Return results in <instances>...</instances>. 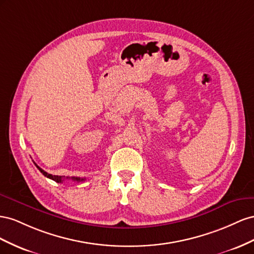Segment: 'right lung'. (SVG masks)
<instances>
[{
  "label": "right lung",
  "instance_id": "1",
  "mask_svg": "<svg viewBox=\"0 0 254 254\" xmlns=\"http://www.w3.org/2000/svg\"><path fill=\"white\" fill-rule=\"evenodd\" d=\"M35 165H36V167H37V168L39 169V171L42 173L43 176L49 178V179H51V180L55 181V182H57V183H63L64 181L66 180V179H71V180H73V181H76V182H82V181H85V178H75V177H72V178L67 177V178H64V177H62V176H52V175H50V173L46 172L43 169H41L37 164H35Z\"/></svg>",
  "mask_w": 254,
  "mask_h": 254
}]
</instances>
